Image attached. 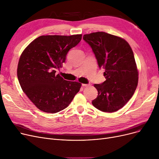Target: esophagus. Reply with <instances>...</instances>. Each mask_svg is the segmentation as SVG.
I'll use <instances>...</instances> for the list:
<instances>
[{"label":"esophagus","mask_w":159,"mask_h":159,"mask_svg":"<svg viewBox=\"0 0 159 159\" xmlns=\"http://www.w3.org/2000/svg\"><path fill=\"white\" fill-rule=\"evenodd\" d=\"M89 85H90V84H82V86H83L84 87H88V86H89Z\"/></svg>","instance_id":"34e87169"}]
</instances>
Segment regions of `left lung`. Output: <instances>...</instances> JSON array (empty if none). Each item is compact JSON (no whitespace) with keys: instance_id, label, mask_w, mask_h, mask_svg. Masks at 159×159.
I'll list each match as a JSON object with an SVG mask.
<instances>
[{"instance_id":"obj_1","label":"left lung","mask_w":159,"mask_h":159,"mask_svg":"<svg viewBox=\"0 0 159 159\" xmlns=\"http://www.w3.org/2000/svg\"><path fill=\"white\" fill-rule=\"evenodd\" d=\"M97 59L99 68H104L106 81L94 84L98 96L92 101L97 109L115 112L128 102L138 82V70L129 43L122 38L104 32L84 34Z\"/></svg>"}]
</instances>
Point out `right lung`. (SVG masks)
I'll return each mask as SVG.
<instances>
[{
  "label": "right lung",
  "instance_id": "right-lung-1",
  "mask_svg": "<svg viewBox=\"0 0 159 159\" xmlns=\"http://www.w3.org/2000/svg\"><path fill=\"white\" fill-rule=\"evenodd\" d=\"M81 36H40L22 52L17 78L23 92L40 110L57 113L67 107L79 92L81 84L65 80L55 70L62 67L68 51L81 41Z\"/></svg>",
  "mask_w": 159,
  "mask_h": 159
}]
</instances>
